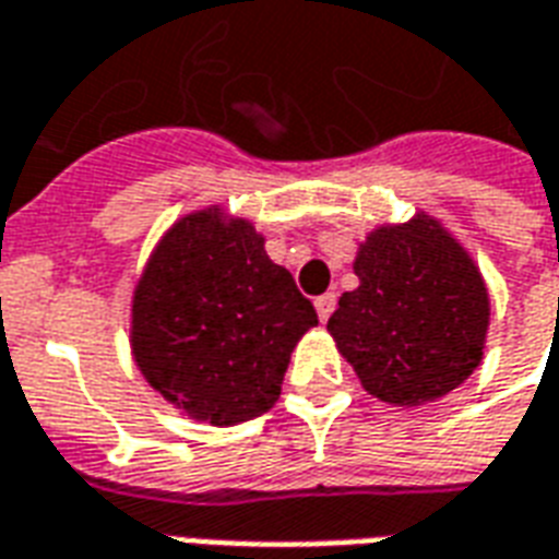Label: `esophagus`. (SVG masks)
I'll list each match as a JSON object with an SVG mask.
<instances>
[{"label":"esophagus","instance_id":"obj_1","mask_svg":"<svg viewBox=\"0 0 559 559\" xmlns=\"http://www.w3.org/2000/svg\"><path fill=\"white\" fill-rule=\"evenodd\" d=\"M313 305H317V313H320V320L325 322L334 313L337 296H334V293H322V296H317V301H313Z\"/></svg>","mask_w":559,"mask_h":559}]
</instances>
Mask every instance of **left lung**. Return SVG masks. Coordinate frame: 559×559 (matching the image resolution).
Masks as SVG:
<instances>
[{"label": "left lung", "instance_id": "obj_1", "mask_svg": "<svg viewBox=\"0 0 559 559\" xmlns=\"http://www.w3.org/2000/svg\"><path fill=\"white\" fill-rule=\"evenodd\" d=\"M358 287L329 317L337 353L367 394L424 406L450 394L483 361L489 290L477 263L438 218L379 225L355 254Z\"/></svg>", "mask_w": 559, "mask_h": 559}]
</instances>
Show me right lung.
Returning a JSON list of instances; mask_svg holds the SVG:
<instances>
[{
	"instance_id": "obj_1",
	"label": "right lung",
	"mask_w": 559,
	"mask_h": 559,
	"mask_svg": "<svg viewBox=\"0 0 559 559\" xmlns=\"http://www.w3.org/2000/svg\"><path fill=\"white\" fill-rule=\"evenodd\" d=\"M263 242L248 218L204 206L165 230L132 290L135 367L192 420L234 427L269 412L296 343L317 325Z\"/></svg>"
}]
</instances>
